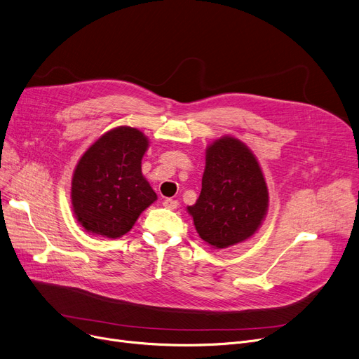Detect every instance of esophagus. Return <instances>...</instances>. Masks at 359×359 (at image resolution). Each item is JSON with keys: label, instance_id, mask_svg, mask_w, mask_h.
<instances>
[{"label": "esophagus", "instance_id": "esophagus-1", "mask_svg": "<svg viewBox=\"0 0 359 359\" xmlns=\"http://www.w3.org/2000/svg\"><path fill=\"white\" fill-rule=\"evenodd\" d=\"M163 205L165 206V208H168V210H176V208H177V205H179V202H177L176 199H172V198H167V199H164Z\"/></svg>", "mask_w": 359, "mask_h": 359}]
</instances>
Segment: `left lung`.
<instances>
[{"label":"left lung","instance_id":"8db88e82","mask_svg":"<svg viewBox=\"0 0 359 359\" xmlns=\"http://www.w3.org/2000/svg\"><path fill=\"white\" fill-rule=\"evenodd\" d=\"M268 210V187L252 151L225 137L206 149L202 191L187 206L198 234L224 249L252 237Z\"/></svg>","mask_w":359,"mask_h":359}]
</instances>
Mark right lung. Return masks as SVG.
I'll return each instance as SVG.
<instances>
[{
	"instance_id": "add662e5",
	"label": "right lung",
	"mask_w": 359,
	"mask_h": 359,
	"mask_svg": "<svg viewBox=\"0 0 359 359\" xmlns=\"http://www.w3.org/2000/svg\"><path fill=\"white\" fill-rule=\"evenodd\" d=\"M148 140L141 130L119 126L94 142L74 172L71 199L88 233L116 238L157 199L141 173Z\"/></svg>"
}]
</instances>
